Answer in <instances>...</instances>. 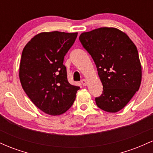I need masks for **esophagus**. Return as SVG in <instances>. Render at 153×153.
Returning <instances> with one entry per match:
<instances>
[{
	"instance_id": "34e87169",
	"label": "esophagus",
	"mask_w": 153,
	"mask_h": 153,
	"mask_svg": "<svg viewBox=\"0 0 153 153\" xmlns=\"http://www.w3.org/2000/svg\"><path fill=\"white\" fill-rule=\"evenodd\" d=\"M87 80H85V79H82L81 80V83L82 84V85H84V86H85V85H87Z\"/></svg>"
}]
</instances>
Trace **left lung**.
<instances>
[{
	"instance_id": "8db88e82",
	"label": "left lung",
	"mask_w": 153,
	"mask_h": 153,
	"mask_svg": "<svg viewBox=\"0 0 153 153\" xmlns=\"http://www.w3.org/2000/svg\"><path fill=\"white\" fill-rule=\"evenodd\" d=\"M79 40L94 59L103 85L96 105L107 112L122 109L139 90L142 68L138 51L125 33L102 27L82 33Z\"/></svg>"
}]
</instances>
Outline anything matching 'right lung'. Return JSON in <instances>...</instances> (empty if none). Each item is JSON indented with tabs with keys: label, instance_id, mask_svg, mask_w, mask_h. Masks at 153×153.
Here are the masks:
<instances>
[{
	"label": "right lung",
	"instance_id": "add662e5",
	"mask_svg": "<svg viewBox=\"0 0 153 153\" xmlns=\"http://www.w3.org/2000/svg\"><path fill=\"white\" fill-rule=\"evenodd\" d=\"M77 36V32L40 33L23 50L19 68L23 89L35 106L50 115L67 111L80 89L68 82L63 65Z\"/></svg>",
	"mask_w": 153,
	"mask_h": 153
}]
</instances>
